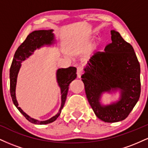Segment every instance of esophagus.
Wrapping results in <instances>:
<instances>
[{
  "instance_id": "1",
  "label": "esophagus",
  "mask_w": 148,
  "mask_h": 148,
  "mask_svg": "<svg viewBox=\"0 0 148 148\" xmlns=\"http://www.w3.org/2000/svg\"><path fill=\"white\" fill-rule=\"evenodd\" d=\"M83 72H84V68H83L82 66H79L77 67V72H76L78 78H81V74H83Z\"/></svg>"
}]
</instances>
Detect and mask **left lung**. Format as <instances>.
I'll use <instances>...</instances> for the list:
<instances>
[{"label":"left lung","instance_id":"1","mask_svg":"<svg viewBox=\"0 0 148 148\" xmlns=\"http://www.w3.org/2000/svg\"><path fill=\"white\" fill-rule=\"evenodd\" d=\"M111 43L103 52L90 58L81 76L86 97L98 118L105 123L125 120L138 101L140 94V64L132 46L118 32L111 30ZM118 89V101L108 105L100 103L101 95Z\"/></svg>","mask_w":148,"mask_h":148}]
</instances>
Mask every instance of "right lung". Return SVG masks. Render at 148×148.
I'll list each match as a JSON object with an SVG mask.
<instances>
[{"label": "right lung", "instance_id": "right-lung-1", "mask_svg": "<svg viewBox=\"0 0 148 148\" xmlns=\"http://www.w3.org/2000/svg\"><path fill=\"white\" fill-rule=\"evenodd\" d=\"M53 30H35L28 35L25 41L18 47L17 50L15 52L14 58L12 62L10 70V94H11L12 101L23 116L30 123L35 125H46L55 121L60 115L62 108H63L65 103L67 95L68 92L69 86L70 83L76 78V68L74 67H69L67 68L58 69L56 72V79L58 86H60L61 90V106L58 113L54 115L51 118L45 121H40L35 119L30 118L29 115L23 111L20 107H18L17 100L16 99V85L18 73L19 72L21 63L22 61L28 58L37 49L41 48L45 45H51L54 43L55 37L53 33Z\"/></svg>", "mask_w": 148, "mask_h": 148}]
</instances>
